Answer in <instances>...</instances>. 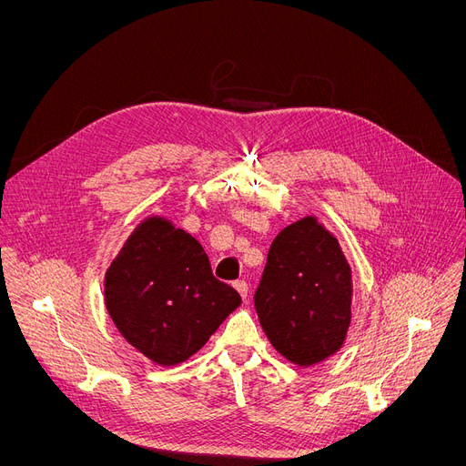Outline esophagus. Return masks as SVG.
Segmentation results:
<instances>
[{
    "instance_id": "1",
    "label": "esophagus",
    "mask_w": 466,
    "mask_h": 466,
    "mask_svg": "<svg viewBox=\"0 0 466 466\" xmlns=\"http://www.w3.org/2000/svg\"><path fill=\"white\" fill-rule=\"evenodd\" d=\"M234 287H236V290L239 292V297L243 299V300H248V292H249V287H248V283L246 281H236L234 283Z\"/></svg>"
}]
</instances>
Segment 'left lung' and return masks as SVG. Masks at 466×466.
Listing matches in <instances>:
<instances>
[{
    "instance_id": "8db88e82",
    "label": "left lung",
    "mask_w": 466,
    "mask_h": 466,
    "mask_svg": "<svg viewBox=\"0 0 466 466\" xmlns=\"http://www.w3.org/2000/svg\"><path fill=\"white\" fill-rule=\"evenodd\" d=\"M351 266L317 217L287 225L272 241L255 308L270 344L299 366L341 350L351 323Z\"/></svg>"
}]
</instances>
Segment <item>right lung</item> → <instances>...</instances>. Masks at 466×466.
Masks as SVG:
<instances>
[{
    "label": "right lung",
    "mask_w": 466,
    "mask_h": 466,
    "mask_svg": "<svg viewBox=\"0 0 466 466\" xmlns=\"http://www.w3.org/2000/svg\"><path fill=\"white\" fill-rule=\"evenodd\" d=\"M106 308L130 346L160 366L200 351L241 304L213 278L204 248L160 215L143 218L104 279Z\"/></svg>",
    "instance_id": "obj_1"
}]
</instances>
